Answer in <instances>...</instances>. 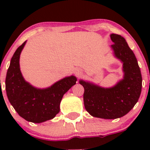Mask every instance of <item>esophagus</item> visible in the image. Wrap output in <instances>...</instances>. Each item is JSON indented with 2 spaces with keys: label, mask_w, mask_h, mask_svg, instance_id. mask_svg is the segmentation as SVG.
I'll return each instance as SVG.
<instances>
[{
  "label": "esophagus",
  "mask_w": 150,
  "mask_h": 150,
  "mask_svg": "<svg viewBox=\"0 0 150 150\" xmlns=\"http://www.w3.org/2000/svg\"><path fill=\"white\" fill-rule=\"evenodd\" d=\"M76 72V74H77V75H80V74H81V72H80V71H79V70L76 71V72Z\"/></svg>",
  "instance_id": "1"
}]
</instances>
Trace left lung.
Segmentation results:
<instances>
[{
    "mask_svg": "<svg viewBox=\"0 0 150 150\" xmlns=\"http://www.w3.org/2000/svg\"><path fill=\"white\" fill-rule=\"evenodd\" d=\"M114 55L122 62L123 79L110 88L80 81L84 88L83 102L86 111L93 117L116 119L129 112L142 92V78L137 59L125 38L110 35Z\"/></svg>",
    "mask_w": 150,
    "mask_h": 150,
    "instance_id": "8db88e82",
    "label": "left lung"
}]
</instances>
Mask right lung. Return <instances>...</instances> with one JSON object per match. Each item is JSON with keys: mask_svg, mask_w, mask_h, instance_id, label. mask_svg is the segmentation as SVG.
<instances>
[{"mask_svg": "<svg viewBox=\"0 0 150 150\" xmlns=\"http://www.w3.org/2000/svg\"><path fill=\"white\" fill-rule=\"evenodd\" d=\"M26 41L12 57L6 78L8 99L16 112L28 121L40 123L54 118L59 112L64 93L76 83L73 75L57 81L47 88H36L26 82L19 68V57Z\"/></svg>", "mask_w": 150, "mask_h": 150, "instance_id": "right-lung-1", "label": "right lung"}]
</instances>
